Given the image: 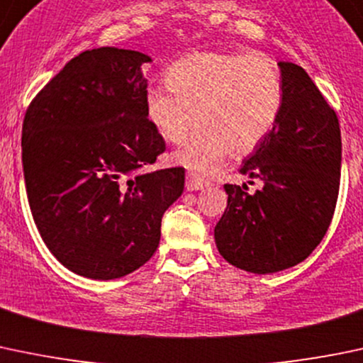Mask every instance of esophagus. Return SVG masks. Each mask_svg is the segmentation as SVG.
I'll return each mask as SVG.
<instances>
[{"mask_svg":"<svg viewBox=\"0 0 363 363\" xmlns=\"http://www.w3.org/2000/svg\"><path fill=\"white\" fill-rule=\"evenodd\" d=\"M209 185V182L203 180L197 173H186V190H203Z\"/></svg>","mask_w":363,"mask_h":363,"instance_id":"1","label":"esophagus"}]
</instances>
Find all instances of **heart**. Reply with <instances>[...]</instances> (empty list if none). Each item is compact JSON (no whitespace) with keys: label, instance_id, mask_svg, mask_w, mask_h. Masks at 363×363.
<instances>
[{"label":"heart","instance_id":"b5f03b06","mask_svg":"<svg viewBox=\"0 0 363 363\" xmlns=\"http://www.w3.org/2000/svg\"><path fill=\"white\" fill-rule=\"evenodd\" d=\"M166 80L171 89L147 91L148 117L174 145L203 121L178 154L182 164L201 173L218 169L234 150H253L281 111V74L276 62L259 52L186 55L171 65Z\"/></svg>","mask_w":363,"mask_h":363}]
</instances>
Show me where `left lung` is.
Here are the masks:
<instances>
[{"instance_id": "8db88e82", "label": "left lung", "mask_w": 363, "mask_h": 363, "mask_svg": "<svg viewBox=\"0 0 363 363\" xmlns=\"http://www.w3.org/2000/svg\"><path fill=\"white\" fill-rule=\"evenodd\" d=\"M278 66L279 117L239 169L262 189L248 194L245 185H223L227 208L215 227L220 255L253 274L283 271L311 255L332 222L341 177L337 115L301 66Z\"/></svg>"}]
</instances>
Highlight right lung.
I'll return each mask as SVG.
<instances>
[{"label": "right lung", "mask_w": 363, "mask_h": 363, "mask_svg": "<svg viewBox=\"0 0 363 363\" xmlns=\"http://www.w3.org/2000/svg\"><path fill=\"white\" fill-rule=\"evenodd\" d=\"M152 57L101 47L73 57L22 124L29 208L52 255L74 274L115 279L147 264L185 169L143 173L166 150L148 121L141 66Z\"/></svg>", "instance_id": "obj_1"}]
</instances>
